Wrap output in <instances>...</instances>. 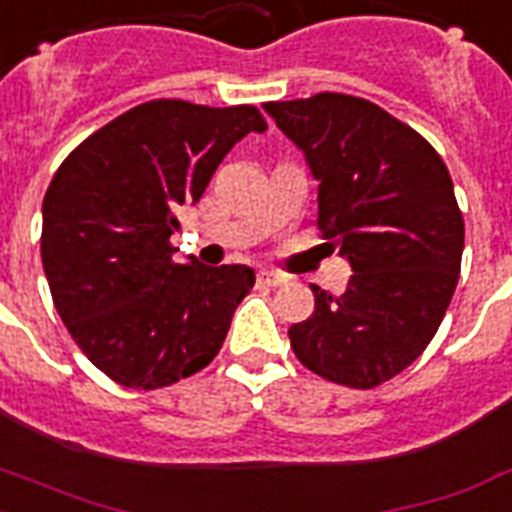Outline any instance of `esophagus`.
Wrapping results in <instances>:
<instances>
[{
	"label": "esophagus",
	"mask_w": 512,
	"mask_h": 512,
	"mask_svg": "<svg viewBox=\"0 0 512 512\" xmlns=\"http://www.w3.org/2000/svg\"><path fill=\"white\" fill-rule=\"evenodd\" d=\"M284 284V276L278 273H270V270H260L257 273V286H281Z\"/></svg>",
	"instance_id": "esophagus-1"
}]
</instances>
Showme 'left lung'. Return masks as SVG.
I'll return each mask as SVG.
<instances>
[{"label": "left lung", "mask_w": 512, "mask_h": 512, "mask_svg": "<svg viewBox=\"0 0 512 512\" xmlns=\"http://www.w3.org/2000/svg\"><path fill=\"white\" fill-rule=\"evenodd\" d=\"M318 181V228L350 263L344 294H315L289 328L299 363L373 389L426 350L455 294L465 226L442 157L368 99L315 94L263 105Z\"/></svg>", "instance_id": "8db88e82"}]
</instances>
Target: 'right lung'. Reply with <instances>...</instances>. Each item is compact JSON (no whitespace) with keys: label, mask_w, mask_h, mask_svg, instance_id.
Masks as SVG:
<instances>
[{"label":"right lung","mask_w":512,"mask_h":512,"mask_svg":"<svg viewBox=\"0 0 512 512\" xmlns=\"http://www.w3.org/2000/svg\"><path fill=\"white\" fill-rule=\"evenodd\" d=\"M249 105L155 99L78 144L44 197L41 263L70 336L112 381L160 389L202 371L255 286L247 265L176 263L178 210L247 134Z\"/></svg>","instance_id":"1"}]
</instances>
